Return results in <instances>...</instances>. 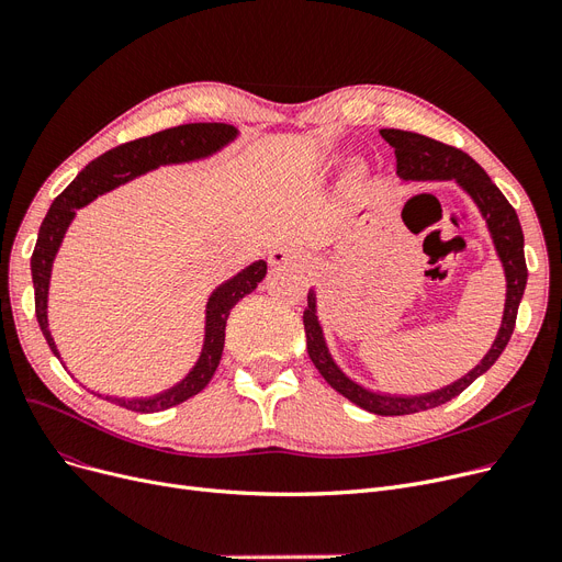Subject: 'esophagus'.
Segmentation results:
<instances>
[{
    "mask_svg": "<svg viewBox=\"0 0 562 562\" xmlns=\"http://www.w3.org/2000/svg\"><path fill=\"white\" fill-rule=\"evenodd\" d=\"M268 263L271 266H305V257L289 246H276L268 250Z\"/></svg>",
    "mask_w": 562,
    "mask_h": 562,
    "instance_id": "34e87169",
    "label": "esophagus"
}]
</instances>
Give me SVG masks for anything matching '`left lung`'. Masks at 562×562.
Instances as JSON below:
<instances>
[{
	"instance_id": "1",
	"label": "left lung",
	"mask_w": 562,
	"mask_h": 562,
	"mask_svg": "<svg viewBox=\"0 0 562 562\" xmlns=\"http://www.w3.org/2000/svg\"><path fill=\"white\" fill-rule=\"evenodd\" d=\"M381 137L395 149L397 175L402 181H454L469 194L477 211L482 213L486 229L492 234L494 248L505 273V310L492 349L486 351L480 364H475L467 376H461L454 383L425 395L374 393V390L362 387L351 376L341 372V368L328 351L324 328L319 324V316H316V291L310 289L307 307L303 312V324L307 337V353L314 362V368L319 370V374L328 381L330 387H335L341 397H347L356 406L376 413V416H408V413L427 411L450 402L498 360V356L507 347L512 330H515L517 310L524 299V289L528 280V268L524 257V232L519 225L517 211L509 206L505 194L496 188V183H492V179L486 177L484 169L471 156L454 149V146L408 131L381 128Z\"/></svg>"
}]
</instances>
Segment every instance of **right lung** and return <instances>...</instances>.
Wrapping results in <instances>:
<instances>
[{
  "label": "right lung",
  "mask_w": 562,
  "mask_h": 562,
  "mask_svg": "<svg viewBox=\"0 0 562 562\" xmlns=\"http://www.w3.org/2000/svg\"><path fill=\"white\" fill-rule=\"evenodd\" d=\"M238 137V128L229 124H183L177 128H167L160 133H154L149 137H139L133 142H126L114 149L105 151L95 160H91L82 172L70 181V186L53 202L50 211L43 217L36 248L32 255V280H34V301H36V319L43 330V337L47 347L61 360L59 349L55 345V337L47 326V291H50V276L53 263L61 248V240L76 217V211L93 202L99 194H105L119 186H124L151 169H158L162 165H179V162H192L202 160L232 144ZM266 278V261H252L248 268H243L240 273L223 282L221 286L213 289L206 303V324H204V345L198 362L192 364V370L172 387L162 390L151 397H112V395H99L108 402H114L128 411L137 413H156L165 411L169 406H177L209 385L213 379L217 364L223 358L225 347V326L232 307L246 299L257 289V284ZM64 364V360H61Z\"/></svg>",
  "instance_id": "right-lung-1"
}]
</instances>
